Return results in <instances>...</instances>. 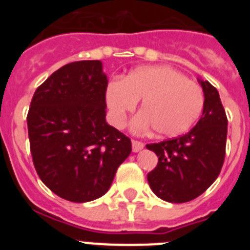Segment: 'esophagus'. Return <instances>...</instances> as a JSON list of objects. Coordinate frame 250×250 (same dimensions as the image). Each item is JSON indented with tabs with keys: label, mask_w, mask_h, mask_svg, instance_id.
Segmentation results:
<instances>
[{
	"label": "esophagus",
	"mask_w": 250,
	"mask_h": 250,
	"mask_svg": "<svg viewBox=\"0 0 250 250\" xmlns=\"http://www.w3.org/2000/svg\"><path fill=\"white\" fill-rule=\"evenodd\" d=\"M131 145H132V151L134 152H138V151H140V150L144 149V144H143V143H140V141L132 140Z\"/></svg>",
	"instance_id": "1"
}]
</instances>
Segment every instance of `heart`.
Wrapping results in <instances>:
<instances>
[{"mask_svg": "<svg viewBox=\"0 0 250 250\" xmlns=\"http://www.w3.org/2000/svg\"><path fill=\"white\" fill-rule=\"evenodd\" d=\"M141 100V110L131 123L134 131L154 127L160 136L173 138L190 129L203 111L204 94L199 85L169 66H145L115 80L106 89L111 123L123 127L126 115Z\"/></svg>", "mask_w": 250, "mask_h": 250, "instance_id": "b5f03b06", "label": "heart"}]
</instances>
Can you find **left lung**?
<instances>
[{
  "mask_svg": "<svg viewBox=\"0 0 250 250\" xmlns=\"http://www.w3.org/2000/svg\"><path fill=\"white\" fill-rule=\"evenodd\" d=\"M204 92L200 120L176 139L146 145L158 155V165L147 174L151 190L169 203H187L202 195L222 170L228 120L218 90L198 79Z\"/></svg>",
  "mask_w": 250,
  "mask_h": 250,
  "instance_id": "1",
  "label": "left lung"
}]
</instances>
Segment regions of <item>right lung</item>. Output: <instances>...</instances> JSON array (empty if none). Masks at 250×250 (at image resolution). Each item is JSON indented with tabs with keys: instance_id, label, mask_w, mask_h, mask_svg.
I'll return each mask as SVG.
<instances>
[{
	"instance_id": "right-lung-1",
	"label": "right lung",
	"mask_w": 250,
	"mask_h": 250,
	"mask_svg": "<svg viewBox=\"0 0 250 250\" xmlns=\"http://www.w3.org/2000/svg\"><path fill=\"white\" fill-rule=\"evenodd\" d=\"M103 62L75 61L35 91L27 115L35 169L62 199L86 203L109 190L131 141L106 123Z\"/></svg>"
}]
</instances>
